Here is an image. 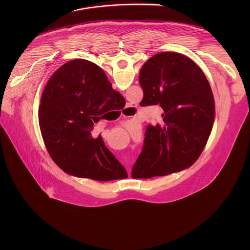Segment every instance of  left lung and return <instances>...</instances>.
<instances>
[{
    "label": "left lung",
    "mask_w": 250,
    "mask_h": 250,
    "mask_svg": "<svg viewBox=\"0 0 250 250\" xmlns=\"http://www.w3.org/2000/svg\"><path fill=\"white\" fill-rule=\"evenodd\" d=\"M140 105L159 104L162 123L146 127L133 179L182 171L200 157L215 121V100L202 69L178 52H160L142 66Z\"/></svg>",
    "instance_id": "8db88e82"
}]
</instances>
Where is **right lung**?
Instances as JSON below:
<instances>
[{
    "label": "right lung",
    "instance_id": "add662e5",
    "mask_svg": "<svg viewBox=\"0 0 250 250\" xmlns=\"http://www.w3.org/2000/svg\"><path fill=\"white\" fill-rule=\"evenodd\" d=\"M121 99L103 69L85 59L65 63L50 77L41 99L39 122L46 149L58 167L104 182L127 177L102 136H92L95 125Z\"/></svg>",
    "mask_w": 250,
    "mask_h": 250
}]
</instances>
